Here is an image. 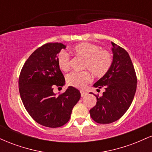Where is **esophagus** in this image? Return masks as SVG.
I'll return each mask as SVG.
<instances>
[{
    "label": "esophagus",
    "mask_w": 152,
    "mask_h": 152,
    "mask_svg": "<svg viewBox=\"0 0 152 152\" xmlns=\"http://www.w3.org/2000/svg\"><path fill=\"white\" fill-rule=\"evenodd\" d=\"M87 95V92L84 91H81V97H84Z\"/></svg>",
    "instance_id": "34e87169"
}]
</instances>
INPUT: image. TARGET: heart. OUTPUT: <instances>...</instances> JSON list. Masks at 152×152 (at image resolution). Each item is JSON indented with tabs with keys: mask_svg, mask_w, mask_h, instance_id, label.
I'll return each instance as SVG.
<instances>
[{
	"mask_svg": "<svg viewBox=\"0 0 152 152\" xmlns=\"http://www.w3.org/2000/svg\"><path fill=\"white\" fill-rule=\"evenodd\" d=\"M76 56L83 59V69L89 71L96 77H102L109 71L112 64L113 58L107 50L91 43L83 42L75 45L69 49ZM58 68L63 71H67L70 66V59L68 54L61 51L57 56ZM66 83L76 88H83L91 81L89 73L72 72L66 76Z\"/></svg>",
	"mask_w": 152,
	"mask_h": 152,
	"instance_id": "obj_1",
	"label": "heart"
}]
</instances>
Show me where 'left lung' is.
I'll return each instance as SVG.
<instances>
[{
  "instance_id": "left-lung-1",
  "label": "left lung",
  "mask_w": 152,
  "mask_h": 152,
  "mask_svg": "<svg viewBox=\"0 0 152 152\" xmlns=\"http://www.w3.org/2000/svg\"><path fill=\"white\" fill-rule=\"evenodd\" d=\"M113 61L106 74L96 82L94 86L105 91L96 97V104L90 109L91 117L99 124H111L119 119L132 104L136 90L137 78L126 50L111 42ZM99 90V89H97Z\"/></svg>"
}]
</instances>
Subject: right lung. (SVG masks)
Returning <instances> with one entry per match:
<instances>
[{
	"label": "right lung",
	"instance_id": "right-lung-1",
	"mask_svg": "<svg viewBox=\"0 0 152 152\" xmlns=\"http://www.w3.org/2000/svg\"><path fill=\"white\" fill-rule=\"evenodd\" d=\"M62 48L66 46L61 43H48L37 48L24 64L18 80L26 111L39 124L50 128L66 124L81 98L79 91L73 86L58 96L53 93L54 85L65 84L57 64V54Z\"/></svg>",
	"mask_w": 152,
	"mask_h": 152
}]
</instances>
